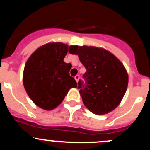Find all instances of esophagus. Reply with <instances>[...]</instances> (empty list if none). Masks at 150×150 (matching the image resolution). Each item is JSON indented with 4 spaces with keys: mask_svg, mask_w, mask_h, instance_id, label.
<instances>
[{
    "mask_svg": "<svg viewBox=\"0 0 150 150\" xmlns=\"http://www.w3.org/2000/svg\"><path fill=\"white\" fill-rule=\"evenodd\" d=\"M74 79H76V82H78V81H79V75H76V76H75V77H74Z\"/></svg>",
    "mask_w": 150,
    "mask_h": 150,
    "instance_id": "34e87169",
    "label": "esophagus"
}]
</instances>
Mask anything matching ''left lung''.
<instances>
[{
  "mask_svg": "<svg viewBox=\"0 0 150 150\" xmlns=\"http://www.w3.org/2000/svg\"><path fill=\"white\" fill-rule=\"evenodd\" d=\"M70 53L78 55L86 72L77 88L85 105L92 113L105 115L115 109L128 86V74L112 53L95 47L71 46Z\"/></svg>",
  "mask_w": 150,
  "mask_h": 150,
  "instance_id": "obj_1",
  "label": "left lung"
}]
</instances>
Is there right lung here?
I'll return each instance as SVG.
<instances>
[{
  "instance_id": "right-lung-1",
  "label": "right lung",
  "mask_w": 150,
  "mask_h": 150,
  "mask_svg": "<svg viewBox=\"0 0 150 150\" xmlns=\"http://www.w3.org/2000/svg\"><path fill=\"white\" fill-rule=\"evenodd\" d=\"M67 45L48 43L38 48L27 60L23 82L33 102L45 110H52L64 100L71 88L77 86L70 76L71 64L64 62Z\"/></svg>"
}]
</instances>
